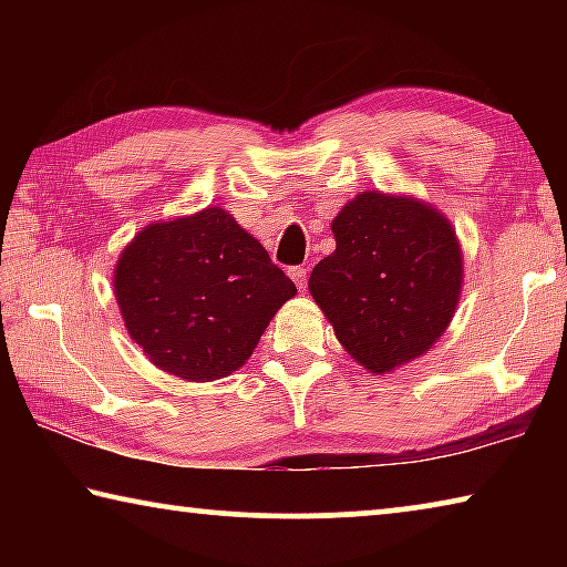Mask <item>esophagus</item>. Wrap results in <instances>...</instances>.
I'll return each instance as SVG.
<instances>
[{
	"mask_svg": "<svg viewBox=\"0 0 567 567\" xmlns=\"http://www.w3.org/2000/svg\"><path fill=\"white\" fill-rule=\"evenodd\" d=\"M287 275L292 277V282L300 287V290H305V285H307V270H305V267H290V270H287Z\"/></svg>",
	"mask_w": 567,
	"mask_h": 567,
	"instance_id": "34e87169",
	"label": "esophagus"
}]
</instances>
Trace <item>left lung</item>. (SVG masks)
Segmentation results:
<instances>
[{
  "label": "left lung",
  "mask_w": 567,
  "mask_h": 567,
  "mask_svg": "<svg viewBox=\"0 0 567 567\" xmlns=\"http://www.w3.org/2000/svg\"><path fill=\"white\" fill-rule=\"evenodd\" d=\"M334 252L315 267L310 295L344 352L372 375L425 354L453 322L463 247L435 205L360 192L332 219Z\"/></svg>",
  "instance_id": "obj_1"
}]
</instances>
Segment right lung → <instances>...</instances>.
I'll return each instance as SVG.
<instances>
[{
    "label": "right lung",
    "instance_id": "1",
    "mask_svg": "<svg viewBox=\"0 0 567 567\" xmlns=\"http://www.w3.org/2000/svg\"><path fill=\"white\" fill-rule=\"evenodd\" d=\"M124 328L155 368L187 382L233 375L297 287L223 207L159 219L112 275Z\"/></svg>",
    "mask_w": 567,
    "mask_h": 567
}]
</instances>
